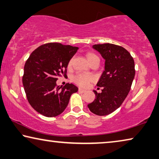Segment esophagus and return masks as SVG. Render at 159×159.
<instances>
[{
  "label": "esophagus",
  "mask_w": 159,
  "mask_h": 159,
  "mask_svg": "<svg viewBox=\"0 0 159 159\" xmlns=\"http://www.w3.org/2000/svg\"><path fill=\"white\" fill-rule=\"evenodd\" d=\"M78 91H79V93H85V92H86V90H85L84 89H82V88H79Z\"/></svg>",
  "instance_id": "obj_1"
}]
</instances>
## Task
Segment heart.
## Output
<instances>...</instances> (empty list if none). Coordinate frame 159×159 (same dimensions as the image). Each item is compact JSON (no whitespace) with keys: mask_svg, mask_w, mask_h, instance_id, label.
Here are the masks:
<instances>
[{"mask_svg":"<svg viewBox=\"0 0 159 159\" xmlns=\"http://www.w3.org/2000/svg\"><path fill=\"white\" fill-rule=\"evenodd\" d=\"M86 57L87 61L90 64L93 60L95 59H98V57L93 52H88L87 53ZM72 64V59H70L68 63V66L70 67ZM94 80V77L91 75H84V74H77L74 77H73V81H74L76 84L81 87H87L89 84V82H93Z\"/></svg>","mask_w":159,"mask_h":159,"instance_id":"b5f03b06","label":"heart"}]
</instances>
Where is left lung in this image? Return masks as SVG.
<instances>
[{
  "label": "left lung",
  "instance_id": "obj_1",
  "mask_svg": "<svg viewBox=\"0 0 159 159\" xmlns=\"http://www.w3.org/2000/svg\"><path fill=\"white\" fill-rule=\"evenodd\" d=\"M105 60V70L97 84L102 93L89 104V110L98 116H107L120 106L129 93L135 77V63L125 48L112 43L95 44L93 47Z\"/></svg>",
  "mask_w": 159,
  "mask_h": 159
}]
</instances>
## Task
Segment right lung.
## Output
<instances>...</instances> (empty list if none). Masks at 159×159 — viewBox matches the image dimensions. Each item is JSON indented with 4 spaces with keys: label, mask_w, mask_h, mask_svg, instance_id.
Wrapping results in <instances>:
<instances>
[{
    "label": "right lung",
    "mask_w": 159,
    "mask_h": 159,
    "mask_svg": "<svg viewBox=\"0 0 159 159\" xmlns=\"http://www.w3.org/2000/svg\"><path fill=\"white\" fill-rule=\"evenodd\" d=\"M79 48L60 43H47L31 53L24 65L22 78L29 104L46 117L64 112L70 96L78 88L73 84L57 86V80L66 76V67Z\"/></svg>",
    "instance_id": "1"
}]
</instances>
